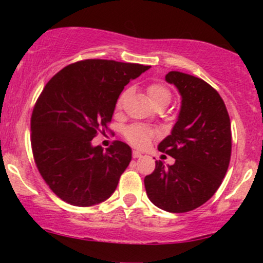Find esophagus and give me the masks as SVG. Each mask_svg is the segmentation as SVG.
I'll use <instances>...</instances> for the list:
<instances>
[{"label": "esophagus", "mask_w": 263, "mask_h": 263, "mask_svg": "<svg viewBox=\"0 0 263 263\" xmlns=\"http://www.w3.org/2000/svg\"><path fill=\"white\" fill-rule=\"evenodd\" d=\"M132 157H134V158H141L142 153L138 152V151H134V152H132Z\"/></svg>", "instance_id": "obj_1"}]
</instances>
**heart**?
I'll return each mask as SVG.
<instances>
[{"mask_svg": "<svg viewBox=\"0 0 263 263\" xmlns=\"http://www.w3.org/2000/svg\"><path fill=\"white\" fill-rule=\"evenodd\" d=\"M147 95H148L151 102L153 105L159 104V102H167L170 104L171 101V91L165 86L161 84H152L147 87ZM123 100V93L119 98L116 102V106L120 107ZM155 137V132L149 127L143 125H132L126 129V138L131 142L132 144L137 147H144L152 141Z\"/></svg>", "mask_w": 263, "mask_h": 263, "instance_id": "b5f03b06", "label": "heart"}]
</instances>
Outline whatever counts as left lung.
<instances>
[{"label": "left lung", "instance_id": "left-lung-1", "mask_svg": "<svg viewBox=\"0 0 263 263\" xmlns=\"http://www.w3.org/2000/svg\"><path fill=\"white\" fill-rule=\"evenodd\" d=\"M165 81L182 96L176 125L158 144L176 159L144 178L147 197L159 209L186 213L206 203L224 179L231 157V123L221 96L204 80L170 71Z\"/></svg>", "mask_w": 263, "mask_h": 263}]
</instances>
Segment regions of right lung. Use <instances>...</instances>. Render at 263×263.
<instances>
[{
	"label": "right lung",
	"instance_id": "right-lung-1",
	"mask_svg": "<svg viewBox=\"0 0 263 263\" xmlns=\"http://www.w3.org/2000/svg\"><path fill=\"white\" fill-rule=\"evenodd\" d=\"M149 65L87 59L65 66L47 83L31 119L35 164L62 200L92 206L112 195L132 151L115 141L104 151L91 140L112 119L123 87Z\"/></svg>",
	"mask_w": 263,
	"mask_h": 263
}]
</instances>
